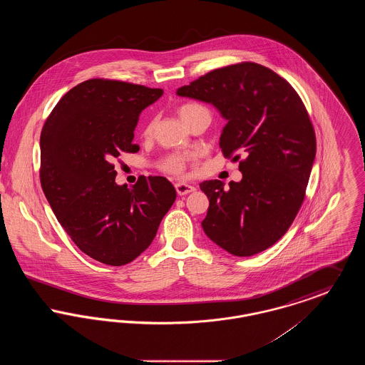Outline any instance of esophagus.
Returning a JSON list of instances; mask_svg holds the SVG:
<instances>
[{"instance_id":"esophagus-1","label":"esophagus","mask_w":365,"mask_h":365,"mask_svg":"<svg viewBox=\"0 0 365 365\" xmlns=\"http://www.w3.org/2000/svg\"><path fill=\"white\" fill-rule=\"evenodd\" d=\"M175 189H176V192H178L179 195H187V194H190V192L195 190L194 186L187 185V183H180V182L175 185Z\"/></svg>"}]
</instances>
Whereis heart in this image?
<instances>
[{
	"instance_id": "1",
	"label": "heart",
	"mask_w": 365,
	"mask_h": 365,
	"mask_svg": "<svg viewBox=\"0 0 365 365\" xmlns=\"http://www.w3.org/2000/svg\"><path fill=\"white\" fill-rule=\"evenodd\" d=\"M201 112H208V109L205 106L195 104V103L180 105L179 109H178V113H179L180 119L185 123L189 122L192 116H195L197 113H201ZM153 128H155V120H149L145 124V127L142 130V134L145 137H149L153 133ZM160 168L165 173H170V174L182 175L185 173V168H186V157L180 156V155L167 157L160 164Z\"/></svg>"
}]
</instances>
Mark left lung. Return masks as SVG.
Wrapping results in <instances>:
<instances>
[{
  "label": "left lung",
  "instance_id": "left-lung-1",
  "mask_svg": "<svg viewBox=\"0 0 365 365\" xmlns=\"http://www.w3.org/2000/svg\"><path fill=\"white\" fill-rule=\"evenodd\" d=\"M212 104L227 120L220 149L240 160L241 182L207 180L202 220L209 240L240 257L257 255L286 234L302 205L316 156L307 108L274 71L240 63L210 71L176 91Z\"/></svg>",
  "mask_w": 365,
  "mask_h": 365
}]
</instances>
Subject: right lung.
I'll use <instances>...</instances> for the list:
<instances>
[{
    "label": "right lung",
    "instance_id": "right-lung-1",
    "mask_svg": "<svg viewBox=\"0 0 365 365\" xmlns=\"http://www.w3.org/2000/svg\"><path fill=\"white\" fill-rule=\"evenodd\" d=\"M161 96V88L88 79L61 97L41 133L39 178L53 213L85 255L106 265L148 249L176 198L163 176H140L131 189L116 185L112 164L138 152L139 115Z\"/></svg>",
    "mask_w": 365,
    "mask_h": 365
}]
</instances>
